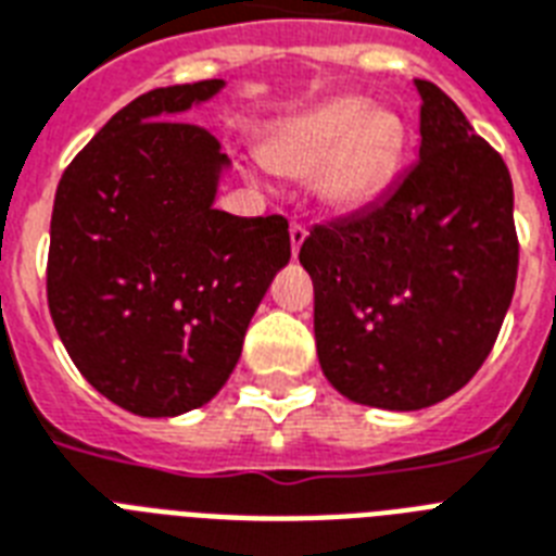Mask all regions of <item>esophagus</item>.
Returning a JSON list of instances; mask_svg holds the SVG:
<instances>
[{"label":"esophagus","instance_id":"1","mask_svg":"<svg viewBox=\"0 0 556 556\" xmlns=\"http://www.w3.org/2000/svg\"><path fill=\"white\" fill-rule=\"evenodd\" d=\"M290 241H292V255H299L301 243L306 241V226L301 220H292L290 226Z\"/></svg>","mask_w":556,"mask_h":556}]
</instances>
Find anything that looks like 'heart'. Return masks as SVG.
<instances>
[{"label":"heart","mask_w":556,"mask_h":556,"mask_svg":"<svg viewBox=\"0 0 556 556\" xmlns=\"http://www.w3.org/2000/svg\"><path fill=\"white\" fill-rule=\"evenodd\" d=\"M404 152V126L393 111L362 97H336L292 119L275 137L266 163L290 177L315 175L330 208L353 212L384 194Z\"/></svg>","instance_id":"heart-1"}]
</instances>
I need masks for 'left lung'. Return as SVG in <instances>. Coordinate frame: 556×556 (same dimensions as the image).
<instances>
[{"mask_svg": "<svg viewBox=\"0 0 556 556\" xmlns=\"http://www.w3.org/2000/svg\"><path fill=\"white\" fill-rule=\"evenodd\" d=\"M421 97L419 160L379 203L301 243L318 362L341 396L419 410L454 396L494 350L517 287L505 160L451 97Z\"/></svg>", "mask_w": 556, "mask_h": 556, "instance_id": "1", "label": "left lung"}]
</instances>
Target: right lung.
I'll use <instances>...</instances> for the list:
<instances>
[{"label": "right lung", "mask_w": 556, "mask_h": 556, "mask_svg": "<svg viewBox=\"0 0 556 556\" xmlns=\"http://www.w3.org/2000/svg\"><path fill=\"white\" fill-rule=\"evenodd\" d=\"M220 86L201 79L128 102L71 160L53 198V327L88 384L137 416L215 396L290 264L287 217L212 206L226 154L206 128L177 119Z\"/></svg>", "instance_id": "right-lung-1"}]
</instances>
